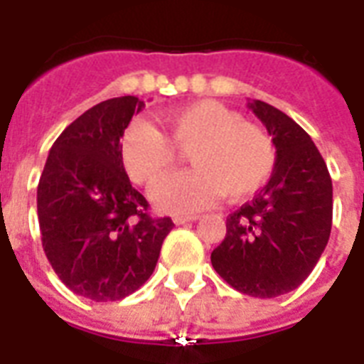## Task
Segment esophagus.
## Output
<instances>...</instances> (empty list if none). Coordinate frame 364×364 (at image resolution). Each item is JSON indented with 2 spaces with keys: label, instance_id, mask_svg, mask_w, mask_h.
Wrapping results in <instances>:
<instances>
[{
  "label": "esophagus",
  "instance_id": "esophagus-1",
  "mask_svg": "<svg viewBox=\"0 0 364 364\" xmlns=\"http://www.w3.org/2000/svg\"><path fill=\"white\" fill-rule=\"evenodd\" d=\"M198 217L200 215H176L173 217V223H176V225H185V223L196 221Z\"/></svg>",
  "mask_w": 364,
  "mask_h": 364
}]
</instances>
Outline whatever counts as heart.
<instances>
[{
	"label": "heart",
	"instance_id": "1",
	"mask_svg": "<svg viewBox=\"0 0 364 364\" xmlns=\"http://www.w3.org/2000/svg\"><path fill=\"white\" fill-rule=\"evenodd\" d=\"M168 137L145 119L128 124L121 139V159L139 185H156L177 164V151H188L194 170L166 179L154 191L160 210L198 211L221 194L228 200L257 193L276 164V149L260 126L245 122L215 100H200L166 111Z\"/></svg>",
	"mask_w": 364,
	"mask_h": 364
}]
</instances>
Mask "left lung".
<instances>
[{
	"mask_svg": "<svg viewBox=\"0 0 364 364\" xmlns=\"http://www.w3.org/2000/svg\"><path fill=\"white\" fill-rule=\"evenodd\" d=\"M247 107L272 136L276 164L264 188L227 217L211 264L240 293L274 299L299 287L327 247L333 181L311 137L291 117L260 100Z\"/></svg>",
	"mask_w": 364,
	"mask_h": 364,
	"instance_id": "1",
	"label": "left lung"
}]
</instances>
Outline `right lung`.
Masks as SVG:
<instances>
[{
	"label": "right lung",
	"instance_id": "right-lung-1",
	"mask_svg": "<svg viewBox=\"0 0 364 364\" xmlns=\"http://www.w3.org/2000/svg\"><path fill=\"white\" fill-rule=\"evenodd\" d=\"M143 107L136 96H121L85 111L54 141L37 185L48 262L65 287L94 302L141 287L173 228L170 217H149L122 164L121 137Z\"/></svg>",
	"mask_w": 364,
	"mask_h": 364
}]
</instances>
